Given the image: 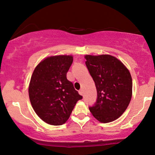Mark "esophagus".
<instances>
[{"instance_id":"esophagus-1","label":"esophagus","mask_w":155,"mask_h":155,"mask_svg":"<svg viewBox=\"0 0 155 155\" xmlns=\"http://www.w3.org/2000/svg\"><path fill=\"white\" fill-rule=\"evenodd\" d=\"M78 93H79L80 95L83 96V90H80L79 91H78Z\"/></svg>"}]
</instances>
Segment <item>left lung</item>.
I'll use <instances>...</instances> for the list:
<instances>
[{
    "label": "left lung",
    "instance_id": "obj_1",
    "mask_svg": "<svg viewBox=\"0 0 155 155\" xmlns=\"http://www.w3.org/2000/svg\"><path fill=\"white\" fill-rule=\"evenodd\" d=\"M85 58L98 95L95 105L90 107V111L102 123L114 121L124 114L132 97L129 70L120 60L110 54H86Z\"/></svg>",
    "mask_w": 155,
    "mask_h": 155
}]
</instances>
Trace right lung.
<instances>
[{
  "label": "right lung",
  "mask_w": 155,
  "mask_h": 155,
  "mask_svg": "<svg viewBox=\"0 0 155 155\" xmlns=\"http://www.w3.org/2000/svg\"><path fill=\"white\" fill-rule=\"evenodd\" d=\"M72 61V55L46 57L31 76L28 85L31 104L36 114L48 124L66 122L78 101L83 98L66 77Z\"/></svg>",
  "instance_id": "right-lung-1"
}]
</instances>
